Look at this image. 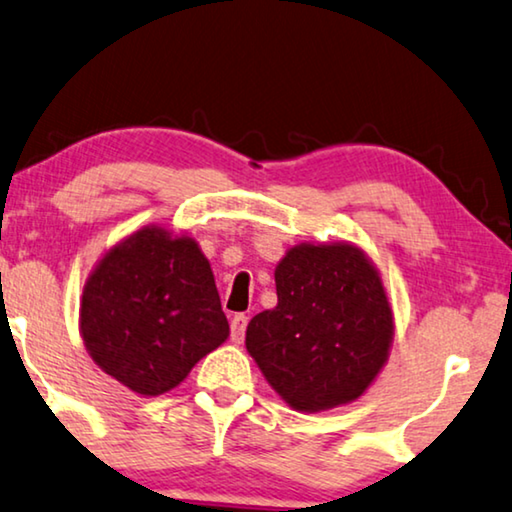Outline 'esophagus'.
<instances>
[{"label":"esophagus","mask_w":512,"mask_h":512,"mask_svg":"<svg viewBox=\"0 0 512 512\" xmlns=\"http://www.w3.org/2000/svg\"><path fill=\"white\" fill-rule=\"evenodd\" d=\"M247 323H249V318L244 316V314H235L233 316V321H231V339H233L235 344H242L244 332H247Z\"/></svg>","instance_id":"esophagus-1"}]
</instances>
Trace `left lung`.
I'll return each instance as SVG.
<instances>
[{
	"instance_id": "1",
	"label": "left lung",
	"mask_w": 512,
	"mask_h": 512,
	"mask_svg": "<svg viewBox=\"0 0 512 512\" xmlns=\"http://www.w3.org/2000/svg\"><path fill=\"white\" fill-rule=\"evenodd\" d=\"M277 307L247 325V351L295 411L360 399L388 362L395 316L381 272L353 242H300L274 268Z\"/></svg>"
}]
</instances>
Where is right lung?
<instances>
[{"label": "right lung", "mask_w": 512, "mask_h": 512, "mask_svg": "<svg viewBox=\"0 0 512 512\" xmlns=\"http://www.w3.org/2000/svg\"><path fill=\"white\" fill-rule=\"evenodd\" d=\"M78 323L94 365L140 397L177 388L231 335L198 242L157 224L133 231L96 261Z\"/></svg>", "instance_id": "1"}]
</instances>
